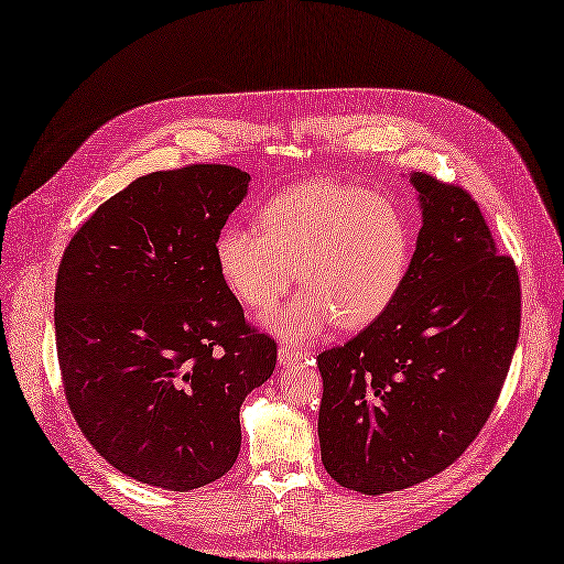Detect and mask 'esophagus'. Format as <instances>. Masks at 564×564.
<instances>
[{
    "instance_id": "1",
    "label": "esophagus",
    "mask_w": 564,
    "mask_h": 564,
    "mask_svg": "<svg viewBox=\"0 0 564 564\" xmlns=\"http://www.w3.org/2000/svg\"><path fill=\"white\" fill-rule=\"evenodd\" d=\"M304 359H306V355L297 348H292V346H281L279 348V364H283V366H295Z\"/></svg>"
}]
</instances>
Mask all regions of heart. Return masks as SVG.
Masks as SVG:
<instances>
[{
	"mask_svg": "<svg viewBox=\"0 0 564 564\" xmlns=\"http://www.w3.org/2000/svg\"><path fill=\"white\" fill-rule=\"evenodd\" d=\"M410 228L394 203L338 182H306L260 207L256 228L228 226L214 258L232 297L253 313L292 285L300 295L267 315V327L304 343L336 323L361 329L397 300L410 267Z\"/></svg>",
	"mask_w": 564,
	"mask_h": 564,
	"instance_id": "1",
	"label": "heart"
}]
</instances>
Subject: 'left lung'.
<instances>
[{
	"instance_id": "1",
	"label": "left lung",
	"mask_w": 564,
	"mask_h": 564,
	"mask_svg": "<svg viewBox=\"0 0 564 564\" xmlns=\"http://www.w3.org/2000/svg\"><path fill=\"white\" fill-rule=\"evenodd\" d=\"M424 226L391 306L317 355V435L343 488L382 496L443 473L494 412L521 329V281L468 188L414 173Z\"/></svg>"
}]
</instances>
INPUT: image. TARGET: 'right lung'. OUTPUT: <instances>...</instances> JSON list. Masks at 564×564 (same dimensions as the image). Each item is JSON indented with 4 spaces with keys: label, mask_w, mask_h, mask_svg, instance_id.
Returning a JSON list of instances; mask_svg holds the SVG:
<instances>
[{
    "label": "right lung",
    "mask_w": 564,
    "mask_h": 564,
    "mask_svg": "<svg viewBox=\"0 0 564 564\" xmlns=\"http://www.w3.org/2000/svg\"><path fill=\"white\" fill-rule=\"evenodd\" d=\"M249 173L191 163L142 175L64 249L55 285L62 387L89 445L127 477L191 491L241 447L239 405L276 366L214 258Z\"/></svg>",
    "instance_id": "right-lung-1"
}]
</instances>
